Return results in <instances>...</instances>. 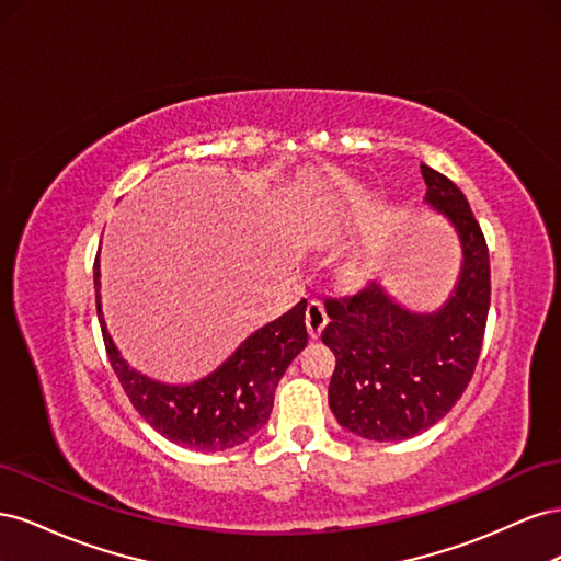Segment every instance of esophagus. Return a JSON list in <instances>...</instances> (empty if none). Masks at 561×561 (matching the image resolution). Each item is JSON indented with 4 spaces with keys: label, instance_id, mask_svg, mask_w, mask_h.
<instances>
[{
    "label": "esophagus",
    "instance_id": "obj_1",
    "mask_svg": "<svg viewBox=\"0 0 561 561\" xmlns=\"http://www.w3.org/2000/svg\"><path fill=\"white\" fill-rule=\"evenodd\" d=\"M328 325V313H325V307H322L320 301H309L307 307V328H309V336L311 339H318L322 328Z\"/></svg>",
    "mask_w": 561,
    "mask_h": 561
}]
</instances>
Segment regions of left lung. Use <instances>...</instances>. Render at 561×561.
<instances>
[{
  "label": "left lung",
  "mask_w": 561,
  "mask_h": 561,
  "mask_svg": "<svg viewBox=\"0 0 561 561\" xmlns=\"http://www.w3.org/2000/svg\"><path fill=\"white\" fill-rule=\"evenodd\" d=\"M426 206L443 215L461 245L451 295L435 311H410L371 280L330 299L322 344L336 355L330 410L339 426L375 443H398L449 414L474 371L486 328L489 250L468 198L421 163Z\"/></svg>",
  "instance_id": "8db88e82"
}]
</instances>
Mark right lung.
I'll use <instances>...</instances> for the list:
<instances>
[{"label":"right lung","instance_id":"add662e5","mask_svg":"<svg viewBox=\"0 0 561 561\" xmlns=\"http://www.w3.org/2000/svg\"><path fill=\"white\" fill-rule=\"evenodd\" d=\"M93 280L110 363L135 410L159 435L194 451H227L266 426L280 377L309 342L307 299L254 330L210 375L192 383H165L130 367L107 332L100 301V254Z\"/></svg>","mask_w":561,"mask_h":561}]
</instances>
